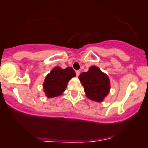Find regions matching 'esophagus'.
I'll return each mask as SVG.
<instances>
[{
	"label": "esophagus",
	"mask_w": 148,
	"mask_h": 148,
	"mask_svg": "<svg viewBox=\"0 0 148 148\" xmlns=\"http://www.w3.org/2000/svg\"><path fill=\"white\" fill-rule=\"evenodd\" d=\"M75 73H76V75H77V77H78L79 75V74H80V71H76Z\"/></svg>",
	"instance_id": "34e87169"
}]
</instances>
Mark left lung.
<instances>
[{
	"label": "left lung",
	"instance_id": "obj_1",
	"mask_svg": "<svg viewBox=\"0 0 148 148\" xmlns=\"http://www.w3.org/2000/svg\"><path fill=\"white\" fill-rule=\"evenodd\" d=\"M84 88L87 97L96 102H102L110 90L108 77L103 73L100 69L92 66L88 72H84L79 76Z\"/></svg>",
	"mask_w": 148,
	"mask_h": 148
}]
</instances>
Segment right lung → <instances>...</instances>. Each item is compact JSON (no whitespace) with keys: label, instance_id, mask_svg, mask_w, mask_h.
Masks as SVG:
<instances>
[{"label":"right lung","instance_id":"add662e5","mask_svg":"<svg viewBox=\"0 0 148 148\" xmlns=\"http://www.w3.org/2000/svg\"><path fill=\"white\" fill-rule=\"evenodd\" d=\"M75 75V71L70 66L64 69L58 66L53 69L46 77L43 85L46 96L48 98L59 96L64 92L69 79Z\"/></svg>","mask_w":148,"mask_h":148}]
</instances>
